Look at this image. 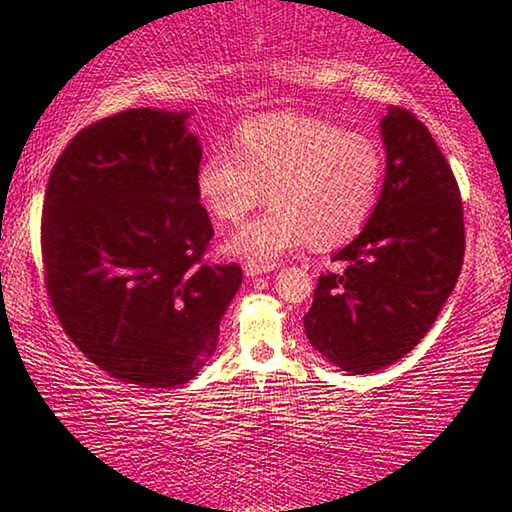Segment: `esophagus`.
Masks as SVG:
<instances>
[{"mask_svg": "<svg viewBox=\"0 0 512 512\" xmlns=\"http://www.w3.org/2000/svg\"><path fill=\"white\" fill-rule=\"evenodd\" d=\"M268 271H273V266H259V264H246L244 266L246 277H257V275L268 273Z\"/></svg>", "mask_w": 512, "mask_h": 512, "instance_id": "1", "label": "esophagus"}]
</instances>
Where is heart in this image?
I'll list each match as a JSON object with an SVG mask.
<instances>
[{"mask_svg": "<svg viewBox=\"0 0 512 512\" xmlns=\"http://www.w3.org/2000/svg\"><path fill=\"white\" fill-rule=\"evenodd\" d=\"M384 155L372 137L332 121L273 112L250 119L230 149H214L194 176L198 203L219 223H237L266 192L271 210L225 239V253L248 264L309 244L336 248L359 235L375 212Z\"/></svg>", "mask_w": 512, "mask_h": 512, "instance_id": "heart-1", "label": "heart"}]
</instances>
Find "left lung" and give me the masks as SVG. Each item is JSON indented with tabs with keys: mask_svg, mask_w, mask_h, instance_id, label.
Masks as SVG:
<instances>
[{
	"mask_svg": "<svg viewBox=\"0 0 512 512\" xmlns=\"http://www.w3.org/2000/svg\"><path fill=\"white\" fill-rule=\"evenodd\" d=\"M386 176L375 212L334 255L343 273L318 277L305 332L352 375L391 366L418 345L463 266V203L438 144L409 110L381 119Z\"/></svg>",
	"mask_w": 512,
	"mask_h": 512,
	"instance_id": "left-lung-1",
	"label": "left lung"
}]
</instances>
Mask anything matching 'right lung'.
<instances>
[{"label": "right lung", "instance_id": "obj_1", "mask_svg": "<svg viewBox=\"0 0 512 512\" xmlns=\"http://www.w3.org/2000/svg\"><path fill=\"white\" fill-rule=\"evenodd\" d=\"M192 112L131 108L74 137L51 169L42 264L60 325L101 370L169 388L198 375L241 287L205 264L214 237L194 176Z\"/></svg>", "mask_w": 512, "mask_h": 512}]
</instances>
